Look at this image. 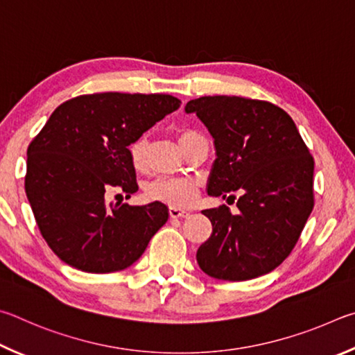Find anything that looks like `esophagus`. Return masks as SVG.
<instances>
[{
	"mask_svg": "<svg viewBox=\"0 0 355 355\" xmlns=\"http://www.w3.org/2000/svg\"><path fill=\"white\" fill-rule=\"evenodd\" d=\"M168 212H170L171 218H184V216L189 215L187 210H182L179 207H170V209H168Z\"/></svg>",
	"mask_w": 355,
	"mask_h": 355,
	"instance_id": "esophagus-1",
	"label": "esophagus"
}]
</instances>
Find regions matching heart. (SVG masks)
<instances>
[{
	"mask_svg": "<svg viewBox=\"0 0 355 355\" xmlns=\"http://www.w3.org/2000/svg\"><path fill=\"white\" fill-rule=\"evenodd\" d=\"M200 134L195 130H179L178 141L184 151L193 145V141L200 139ZM148 141L146 137H139L129 146L130 164L135 170H143L145 166ZM198 191H200V182L191 178H154L148 181L143 187V193L151 201L164 202L170 207H187L196 200Z\"/></svg>",
	"mask_w": 355,
	"mask_h": 355,
	"instance_id": "heart-1",
	"label": "heart"
}]
</instances>
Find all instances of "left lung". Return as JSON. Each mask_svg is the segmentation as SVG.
<instances>
[{
    "mask_svg": "<svg viewBox=\"0 0 355 355\" xmlns=\"http://www.w3.org/2000/svg\"><path fill=\"white\" fill-rule=\"evenodd\" d=\"M185 112L196 114L214 137L207 193H241L237 215L227 206L202 210L212 235L196 252L198 265L223 281L263 276L290 256L313 210L312 154L291 116L268 101L201 96Z\"/></svg>",
    "mask_w": 355,
    "mask_h": 355,
    "instance_id": "1",
    "label": "left lung"
}]
</instances>
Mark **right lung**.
Wrapping results in <instances>:
<instances>
[{
	"mask_svg": "<svg viewBox=\"0 0 355 355\" xmlns=\"http://www.w3.org/2000/svg\"><path fill=\"white\" fill-rule=\"evenodd\" d=\"M162 93H93L62 103L28 146L24 190L37 226L62 262L85 272L128 268L168 220L162 202L105 204L139 190L129 145L178 110Z\"/></svg>",
	"mask_w": 355,
	"mask_h": 355,
	"instance_id": "obj_1",
	"label": "right lung"
}]
</instances>
